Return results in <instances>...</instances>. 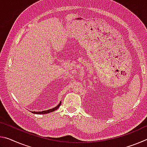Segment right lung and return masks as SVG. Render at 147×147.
I'll return each instance as SVG.
<instances>
[{"instance_id": "obj_1", "label": "right lung", "mask_w": 147, "mask_h": 147, "mask_svg": "<svg viewBox=\"0 0 147 147\" xmlns=\"http://www.w3.org/2000/svg\"><path fill=\"white\" fill-rule=\"evenodd\" d=\"M61 105V102L59 103L58 106H57L56 107H55V108H52L51 109H48V110H45V111H32V113H34V114H46V113H49L50 112H53V111L56 110L57 109H58L59 106H60Z\"/></svg>"}]
</instances>
